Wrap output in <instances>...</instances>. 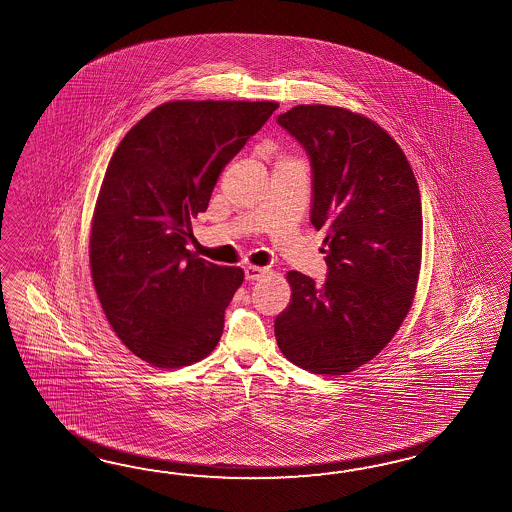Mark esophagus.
<instances>
[{
	"instance_id": "1",
	"label": "esophagus",
	"mask_w": 512,
	"mask_h": 512,
	"mask_svg": "<svg viewBox=\"0 0 512 512\" xmlns=\"http://www.w3.org/2000/svg\"><path fill=\"white\" fill-rule=\"evenodd\" d=\"M267 271H269V269H265V267L249 265V267L245 269V278H247V280H260V278L267 275Z\"/></svg>"
}]
</instances>
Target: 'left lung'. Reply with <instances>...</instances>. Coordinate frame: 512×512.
<instances>
[{"instance_id":"obj_1","label":"left lung","mask_w":512,"mask_h":512,"mask_svg":"<svg viewBox=\"0 0 512 512\" xmlns=\"http://www.w3.org/2000/svg\"><path fill=\"white\" fill-rule=\"evenodd\" d=\"M278 124L314 171L310 221L323 230L327 282L289 271L275 319L282 354L310 373L347 375L390 343L412 308L421 267L420 187L377 122L336 105H295Z\"/></svg>"}]
</instances>
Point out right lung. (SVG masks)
I'll use <instances>...</instances> for the list:
<instances>
[{"label": "right lung", "instance_id": "1", "mask_svg": "<svg viewBox=\"0 0 512 512\" xmlns=\"http://www.w3.org/2000/svg\"><path fill=\"white\" fill-rule=\"evenodd\" d=\"M276 107L165 102L124 135L107 165L92 213V284L118 340L150 366H191L223 336L245 273L187 249L191 219L208 210L226 163Z\"/></svg>", "mask_w": 512, "mask_h": 512}]
</instances>
